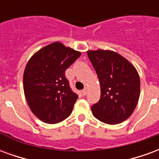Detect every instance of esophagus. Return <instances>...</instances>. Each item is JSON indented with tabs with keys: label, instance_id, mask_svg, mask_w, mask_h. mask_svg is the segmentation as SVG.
I'll return each instance as SVG.
<instances>
[{
	"label": "esophagus",
	"instance_id": "1",
	"mask_svg": "<svg viewBox=\"0 0 159 159\" xmlns=\"http://www.w3.org/2000/svg\"><path fill=\"white\" fill-rule=\"evenodd\" d=\"M82 93H83V95H86L87 93H88V88H85V89L82 91Z\"/></svg>",
	"mask_w": 159,
	"mask_h": 159
}]
</instances>
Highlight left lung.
I'll return each instance as SVG.
<instances>
[{
	"label": "left lung",
	"instance_id": "1",
	"mask_svg": "<svg viewBox=\"0 0 159 159\" xmlns=\"http://www.w3.org/2000/svg\"><path fill=\"white\" fill-rule=\"evenodd\" d=\"M87 53L100 85V100L91 107L93 117L107 124L123 123L132 115L139 100V73L128 59L114 51L98 49Z\"/></svg>",
	"mask_w": 159,
	"mask_h": 159
}]
</instances>
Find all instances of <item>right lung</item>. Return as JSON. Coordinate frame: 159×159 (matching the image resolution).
Instances as JSON below:
<instances>
[{
	"label": "right lung",
	"mask_w": 159,
	"mask_h": 159,
	"mask_svg": "<svg viewBox=\"0 0 159 159\" xmlns=\"http://www.w3.org/2000/svg\"><path fill=\"white\" fill-rule=\"evenodd\" d=\"M81 52L59 42L43 47L27 62L23 77L26 101L33 114L43 123L54 124L71 114L77 94L66 79V69Z\"/></svg>",
	"instance_id": "right-lung-1"
}]
</instances>
